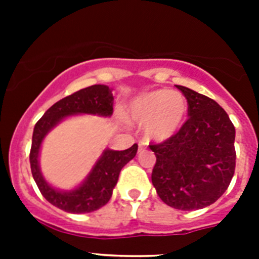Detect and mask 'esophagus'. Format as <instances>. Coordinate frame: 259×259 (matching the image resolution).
<instances>
[{"instance_id":"1","label":"esophagus","mask_w":259,"mask_h":259,"mask_svg":"<svg viewBox=\"0 0 259 259\" xmlns=\"http://www.w3.org/2000/svg\"><path fill=\"white\" fill-rule=\"evenodd\" d=\"M145 148H146V144L144 143V141H140V143H139V152H144Z\"/></svg>"}]
</instances>
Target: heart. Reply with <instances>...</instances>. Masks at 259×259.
Listing matches in <instances>:
<instances>
[{
	"label": "heart",
	"mask_w": 259,
	"mask_h": 259,
	"mask_svg": "<svg viewBox=\"0 0 259 259\" xmlns=\"http://www.w3.org/2000/svg\"><path fill=\"white\" fill-rule=\"evenodd\" d=\"M188 111L184 96L168 89H157L134 98L127 106V118L144 124L146 137L153 141H166L182 128Z\"/></svg>",
	"instance_id": "1"
}]
</instances>
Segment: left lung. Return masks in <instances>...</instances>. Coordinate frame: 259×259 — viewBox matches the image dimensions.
Wrapping results in <instances>:
<instances>
[{
  "label": "left lung",
  "instance_id": "left-lung-1",
  "mask_svg": "<svg viewBox=\"0 0 259 259\" xmlns=\"http://www.w3.org/2000/svg\"><path fill=\"white\" fill-rule=\"evenodd\" d=\"M176 87L187 98L189 118L175 136L149 145L157 158L152 183L168 206L203 209L227 191L235 174V127L214 100Z\"/></svg>",
  "mask_w": 259,
  "mask_h": 259
}]
</instances>
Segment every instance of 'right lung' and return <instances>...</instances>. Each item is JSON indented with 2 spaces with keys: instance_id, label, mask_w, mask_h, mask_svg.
<instances>
[{
  "instance_id": "1",
  "label": "right lung",
  "mask_w": 259,
  "mask_h": 259,
  "mask_svg": "<svg viewBox=\"0 0 259 259\" xmlns=\"http://www.w3.org/2000/svg\"><path fill=\"white\" fill-rule=\"evenodd\" d=\"M113 102L111 89L107 85L96 84L59 100L36 123L29 153L32 176L41 194L58 209L74 214H85L106 205L118 183L120 170L136 155L137 144L125 150L105 149L92 171L77 188L72 191H58L44 179L38 166V153L44 137L66 116L77 114L111 116Z\"/></svg>"
}]
</instances>
